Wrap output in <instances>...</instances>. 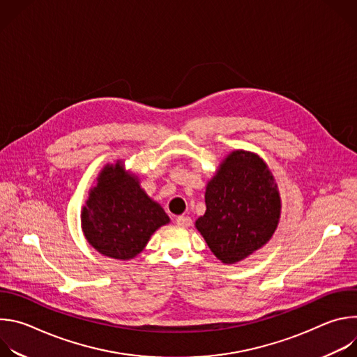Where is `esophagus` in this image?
<instances>
[{
	"mask_svg": "<svg viewBox=\"0 0 357 357\" xmlns=\"http://www.w3.org/2000/svg\"><path fill=\"white\" fill-rule=\"evenodd\" d=\"M176 225L182 227H189L192 225V219L188 216H178L176 218Z\"/></svg>",
	"mask_w": 357,
	"mask_h": 357,
	"instance_id": "esophagus-1",
	"label": "esophagus"
}]
</instances>
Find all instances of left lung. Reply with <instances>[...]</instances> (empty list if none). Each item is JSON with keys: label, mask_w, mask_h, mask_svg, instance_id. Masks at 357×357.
Here are the masks:
<instances>
[{"label": "left lung", "mask_w": 357, "mask_h": 357, "mask_svg": "<svg viewBox=\"0 0 357 357\" xmlns=\"http://www.w3.org/2000/svg\"><path fill=\"white\" fill-rule=\"evenodd\" d=\"M205 203L206 212L195 225L225 264L238 263L266 245L280 222L278 186L254 152H230L208 182Z\"/></svg>", "instance_id": "obj_1"}]
</instances>
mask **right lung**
<instances>
[{
  "instance_id": "1",
  "label": "right lung",
  "mask_w": 357,
  "mask_h": 357,
  "mask_svg": "<svg viewBox=\"0 0 357 357\" xmlns=\"http://www.w3.org/2000/svg\"><path fill=\"white\" fill-rule=\"evenodd\" d=\"M80 218L89 244L116 260L134 259L154 231L169 223L160 203L141 189L123 161L101 169Z\"/></svg>"
}]
</instances>
